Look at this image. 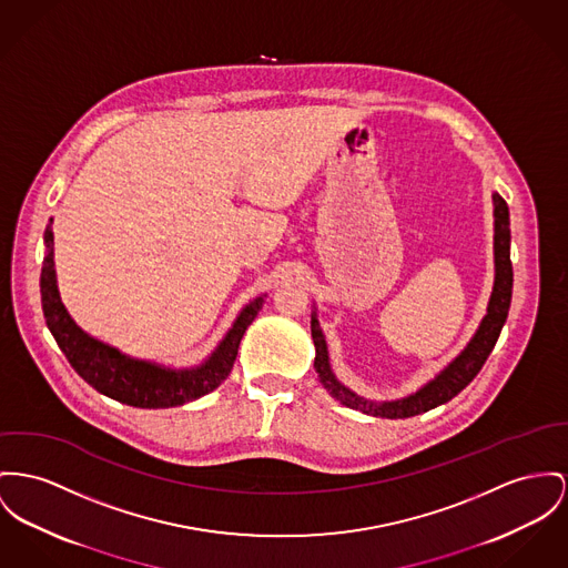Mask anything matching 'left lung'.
Masks as SVG:
<instances>
[{
  "label": "left lung",
  "mask_w": 568,
  "mask_h": 568,
  "mask_svg": "<svg viewBox=\"0 0 568 568\" xmlns=\"http://www.w3.org/2000/svg\"><path fill=\"white\" fill-rule=\"evenodd\" d=\"M493 258H495V280H493L491 297L487 305V314L483 316L476 334L467 346L454 357L444 371H439L430 381H426L422 387H417L414 394L403 396L398 400H368L353 389H348L338 381L329 364V351L327 341L321 329V323L316 318V305L312 310V341L316 348L314 357V371L323 387L348 409L368 414L375 417H412L424 414L428 409H435L465 389L471 378L476 377L491 355L493 346L499 338V332L506 323L510 297H513V263H510V215L508 204L499 193H493Z\"/></svg>",
  "instance_id": "8db88e82"
}]
</instances>
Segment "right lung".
Returning <instances> with one entry per match:
<instances>
[{
  "label": "right lung",
  "instance_id": "right-lung-1",
  "mask_svg": "<svg viewBox=\"0 0 568 568\" xmlns=\"http://www.w3.org/2000/svg\"><path fill=\"white\" fill-rule=\"evenodd\" d=\"M53 220L44 227V258L40 271V302L51 336L75 368L77 375L97 392L122 405L140 409H168L197 400L226 381L245 329L258 316L265 295L243 305L226 336L197 366L172 368L149 359H138L108 342L83 332L60 297L53 263Z\"/></svg>",
  "mask_w": 568,
  "mask_h": 568
}]
</instances>
